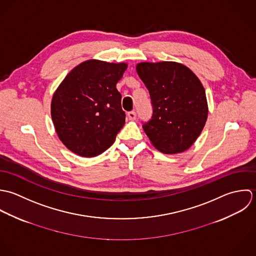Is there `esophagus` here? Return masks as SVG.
I'll return each mask as SVG.
<instances>
[{"instance_id": "1", "label": "esophagus", "mask_w": 256, "mask_h": 256, "mask_svg": "<svg viewBox=\"0 0 256 256\" xmlns=\"http://www.w3.org/2000/svg\"><path fill=\"white\" fill-rule=\"evenodd\" d=\"M128 120H136V112H134V110L128 112Z\"/></svg>"}]
</instances>
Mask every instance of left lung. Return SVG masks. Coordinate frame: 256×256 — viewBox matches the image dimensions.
<instances>
[{
	"label": "left lung",
	"instance_id": "8db88e82",
	"mask_svg": "<svg viewBox=\"0 0 256 256\" xmlns=\"http://www.w3.org/2000/svg\"><path fill=\"white\" fill-rule=\"evenodd\" d=\"M136 72L152 99V116L142 128L154 148L166 154L187 150L208 118L201 81L188 67L173 61L142 62Z\"/></svg>",
	"mask_w": 256,
	"mask_h": 256
}]
</instances>
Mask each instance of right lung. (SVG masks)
I'll list each match as a JSON object with an SVG mask.
<instances>
[{"label":"right lung","instance_id":"1","mask_svg":"<svg viewBox=\"0 0 256 256\" xmlns=\"http://www.w3.org/2000/svg\"><path fill=\"white\" fill-rule=\"evenodd\" d=\"M126 63L87 60L72 69L55 91L52 118L56 134L72 152L94 157L106 150L126 122L116 86Z\"/></svg>","mask_w":256,"mask_h":256}]
</instances>
